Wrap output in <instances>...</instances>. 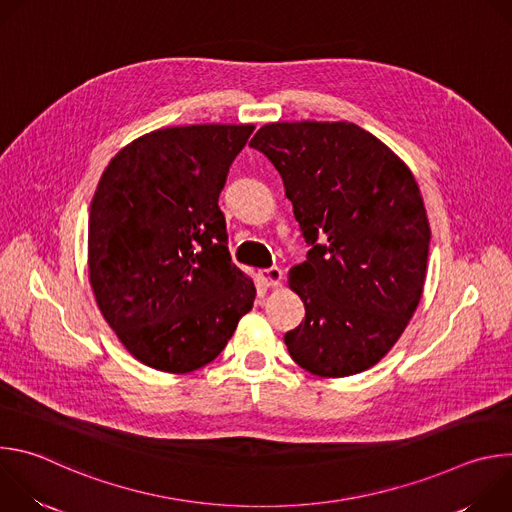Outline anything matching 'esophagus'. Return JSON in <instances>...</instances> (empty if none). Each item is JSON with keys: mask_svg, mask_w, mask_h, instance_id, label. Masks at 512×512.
<instances>
[{"mask_svg": "<svg viewBox=\"0 0 512 512\" xmlns=\"http://www.w3.org/2000/svg\"><path fill=\"white\" fill-rule=\"evenodd\" d=\"M261 277L263 281L269 285V287H279L281 285V279H283V271L279 267H269V269H263L261 271Z\"/></svg>", "mask_w": 512, "mask_h": 512, "instance_id": "obj_1", "label": "esophagus"}]
</instances>
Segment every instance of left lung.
I'll list each match as a JSON object with an SVG mask.
<instances>
[{
	"mask_svg": "<svg viewBox=\"0 0 512 512\" xmlns=\"http://www.w3.org/2000/svg\"><path fill=\"white\" fill-rule=\"evenodd\" d=\"M279 172L308 259L289 269L306 308L283 340L302 369L340 379L395 346L423 296L429 221L409 166L348 121H277L251 139Z\"/></svg>",
	"mask_w": 512,
	"mask_h": 512,
	"instance_id": "1",
	"label": "left lung"
}]
</instances>
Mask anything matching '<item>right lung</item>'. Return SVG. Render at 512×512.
<instances>
[{"label": "right lung", "instance_id": "obj_1", "mask_svg": "<svg viewBox=\"0 0 512 512\" xmlns=\"http://www.w3.org/2000/svg\"><path fill=\"white\" fill-rule=\"evenodd\" d=\"M255 125L145 133L105 168L89 214V283L127 352L172 375L212 362L251 312L255 283L233 261L218 208Z\"/></svg>", "mask_w": 512, "mask_h": 512}]
</instances>
